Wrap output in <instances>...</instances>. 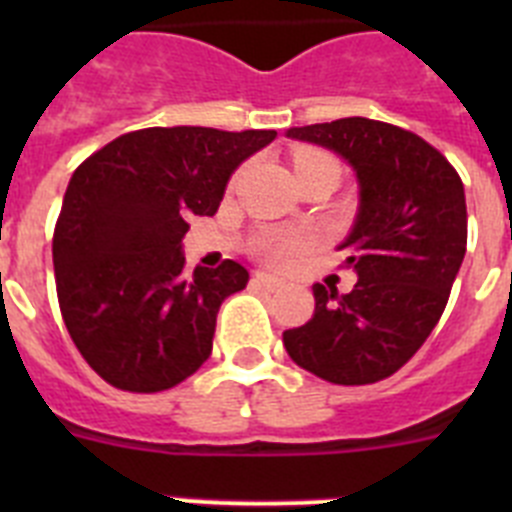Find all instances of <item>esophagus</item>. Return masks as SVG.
Returning a JSON list of instances; mask_svg holds the SVG:
<instances>
[{
	"label": "esophagus",
	"mask_w": 512,
	"mask_h": 512,
	"mask_svg": "<svg viewBox=\"0 0 512 512\" xmlns=\"http://www.w3.org/2000/svg\"><path fill=\"white\" fill-rule=\"evenodd\" d=\"M253 287H261V289H269V292H274V289H279L282 287V279H277V277H271V274H264V271H256V274H253Z\"/></svg>",
	"instance_id": "34e87169"
}]
</instances>
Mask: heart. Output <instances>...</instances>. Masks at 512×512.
<instances>
[{"instance_id":"heart-1","label":"heart","mask_w":512,"mask_h":512,"mask_svg":"<svg viewBox=\"0 0 512 512\" xmlns=\"http://www.w3.org/2000/svg\"><path fill=\"white\" fill-rule=\"evenodd\" d=\"M320 164H336L333 158L325 156V153H315V151H300L295 156V169L297 171H305L312 169V166H320ZM238 182V174H235L233 184ZM310 246V235L305 233H269L264 238L256 241V253H259V259H264L266 264L271 266H284L289 261L300 256L305 248Z\"/></svg>"}]
</instances>
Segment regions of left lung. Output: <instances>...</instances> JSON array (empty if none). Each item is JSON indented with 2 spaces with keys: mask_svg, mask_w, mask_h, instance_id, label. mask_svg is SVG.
<instances>
[{
  "mask_svg": "<svg viewBox=\"0 0 512 512\" xmlns=\"http://www.w3.org/2000/svg\"><path fill=\"white\" fill-rule=\"evenodd\" d=\"M289 138L318 143L354 166L359 215L343 241L359 282L348 295L315 284V312L284 330L297 366L333 384H374L408 364L431 336L467 253L464 184L420 135L343 117Z\"/></svg>",
  "mask_w": 512,
  "mask_h": 512,
  "instance_id": "left-lung-1",
  "label": "left lung"
}]
</instances>
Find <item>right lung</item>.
I'll list each match as a JSON object with an SVG mask.
<instances>
[{
  "instance_id": "obj_1",
  "label": "right lung",
  "mask_w": 512,
  "mask_h": 512,
  "mask_svg": "<svg viewBox=\"0 0 512 512\" xmlns=\"http://www.w3.org/2000/svg\"><path fill=\"white\" fill-rule=\"evenodd\" d=\"M274 130L143 128L71 176L53 230L63 323L94 372L125 392H164L207 361L217 310L241 292L235 261L184 274L192 215H215L230 174Z\"/></svg>"
}]
</instances>
